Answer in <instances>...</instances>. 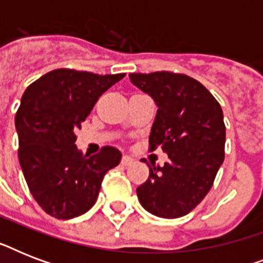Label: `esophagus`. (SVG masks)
<instances>
[{
  "mask_svg": "<svg viewBox=\"0 0 263 263\" xmlns=\"http://www.w3.org/2000/svg\"><path fill=\"white\" fill-rule=\"evenodd\" d=\"M121 164L125 165V166L134 164V158H131V157H129V156H124L123 160H121Z\"/></svg>",
  "mask_w": 263,
  "mask_h": 263,
  "instance_id": "34e87169",
  "label": "esophagus"
}]
</instances>
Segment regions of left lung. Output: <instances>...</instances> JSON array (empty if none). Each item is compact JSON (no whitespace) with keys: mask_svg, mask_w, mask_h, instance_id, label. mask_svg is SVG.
<instances>
[{"mask_svg":"<svg viewBox=\"0 0 263 263\" xmlns=\"http://www.w3.org/2000/svg\"><path fill=\"white\" fill-rule=\"evenodd\" d=\"M132 84L157 105L148 136L169 157L152 164L146 183L136 188L140 204L161 218H179L208 195L224 162L225 124L220 103L198 80L172 72L131 73Z\"/></svg>","mask_w":263,"mask_h":263,"instance_id":"left-lung-1","label":"left lung"}]
</instances>
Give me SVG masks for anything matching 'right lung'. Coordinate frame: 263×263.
Returning a JSON list of instances; mask_svg holds the SVG:
<instances>
[{"label":"right lung","mask_w":263,"mask_h":263,"mask_svg":"<svg viewBox=\"0 0 263 263\" xmlns=\"http://www.w3.org/2000/svg\"><path fill=\"white\" fill-rule=\"evenodd\" d=\"M124 76L63 68L24 91L14 119L18 161L34 199L51 217L69 220L88 212L103 176L120 164L121 153L110 146L84 156L76 147L75 131L99 97Z\"/></svg>","instance_id":"1"}]
</instances>
